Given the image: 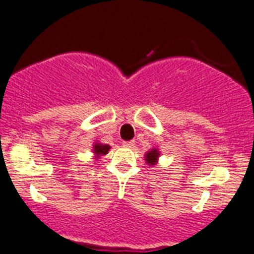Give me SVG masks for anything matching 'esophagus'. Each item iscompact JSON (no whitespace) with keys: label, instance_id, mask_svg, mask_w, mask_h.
Masks as SVG:
<instances>
[{"label":"esophagus","instance_id":"1","mask_svg":"<svg viewBox=\"0 0 254 254\" xmlns=\"http://www.w3.org/2000/svg\"><path fill=\"white\" fill-rule=\"evenodd\" d=\"M134 140H127V142H124V147H127V148H133L134 147Z\"/></svg>","mask_w":254,"mask_h":254}]
</instances>
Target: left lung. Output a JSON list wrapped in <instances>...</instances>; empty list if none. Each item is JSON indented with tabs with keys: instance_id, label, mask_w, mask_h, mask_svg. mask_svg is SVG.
I'll use <instances>...</instances> for the list:
<instances>
[{
	"instance_id": "obj_1",
	"label": "left lung",
	"mask_w": 254,
	"mask_h": 254,
	"mask_svg": "<svg viewBox=\"0 0 254 254\" xmlns=\"http://www.w3.org/2000/svg\"><path fill=\"white\" fill-rule=\"evenodd\" d=\"M158 157H159V153H158L157 149H152L145 154V160L149 165H154L157 163Z\"/></svg>"
}]
</instances>
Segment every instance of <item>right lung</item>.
Wrapping results in <instances>:
<instances>
[{
	"mask_svg": "<svg viewBox=\"0 0 254 254\" xmlns=\"http://www.w3.org/2000/svg\"><path fill=\"white\" fill-rule=\"evenodd\" d=\"M109 149H110V145L107 144H100V143H96V144L94 145V153L97 155V157H99V155L107 154V153H109Z\"/></svg>",
	"mask_w": 254,
	"mask_h": 254,
	"instance_id": "add662e5",
	"label": "right lung"
}]
</instances>
